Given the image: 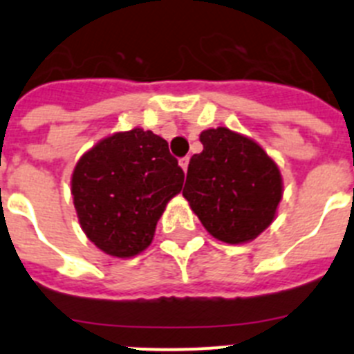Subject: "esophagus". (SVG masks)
Wrapping results in <instances>:
<instances>
[{"mask_svg":"<svg viewBox=\"0 0 354 354\" xmlns=\"http://www.w3.org/2000/svg\"><path fill=\"white\" fill-rule=\"evenodd\" d=\"M179 165H180V168H183V170L186 171L187 170V165H189V158H187V156H186V158H180L179 159Z\"/></svg>","mask_w":354,"mask_h":354,"instance_id":"34e87169","label":"esophagus"}]
</instances>
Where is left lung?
<instances>
[{"label": "left lung", "mask_w": 354, "mask_h": 354, "mask_svg": "<svg viewBox=\"0 0 354 354\" xmlns=\"http://www.w3.org/2000/svg\"><path fill=\"white\" fill-rule=\"evenodd\" d=\"M204 150L187 167L184 198L209 234L228 245L253 241L273 223L283 193L277 162L227 127L202 131Z\"/></svg>", "instance_id": "left-lung-1"}]
</instances>
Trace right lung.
Masks as SVG:
<instances>
[{"mask_svg":"<svg viewBox=\"0 0 354 354\" xmlns=\"http://www.w3.org/2000/svg\"><path fill=\"white\" fill-rule=\"evenodd\" d=\"M184 183L167 140L140 127L115 133L84 152L72 171L83 232L111 257H134L152 243L162 211Z\"/></svg>","mask_w":354,"mask_h":354,"instance_id":"obj_1","label":"right lung"}]
</instances>
